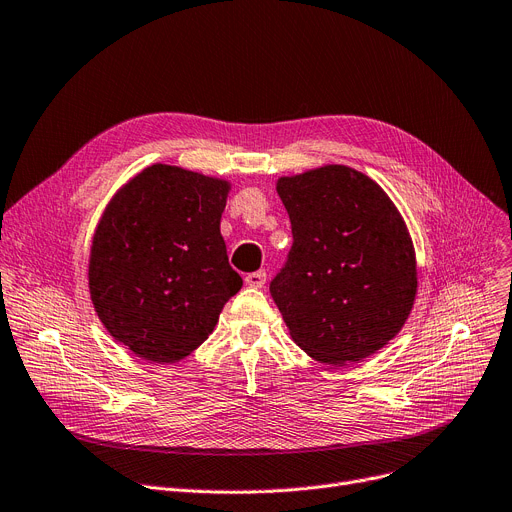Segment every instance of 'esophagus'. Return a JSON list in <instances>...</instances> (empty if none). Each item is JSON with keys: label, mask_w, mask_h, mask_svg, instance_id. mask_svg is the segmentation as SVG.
I'll list each match as a JSON object with an SVG mask.
<instances>
[{"label": "esophagus", "mask_w": 512, "mask_h": 512, "mask_svg": "<svg viewBox=\"0 0 512 512\" xmlns=\"http://www.w3.org/2000/svg\"><path fill=\"white\" fill-rule=\"evenodd\" d=\"M265 280H267V274L265 270H259V272H251L245 276V282L253 288H263L265 286Z\"/></svg>", "instance_id": "obj_1"}]
</instances>
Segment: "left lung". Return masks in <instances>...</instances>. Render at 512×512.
Here are the masks:
<instances>
[{
	"label": "left lung",
	"instance_id": "left-lung-1",
	"mask_svg": "<svg viewBox=\"0 0 512 512\" xmlns=\"http://www.w3.org/2000/svg\"><path fill=\"white\" fill-rule=\"evenodd\" d=\"M292 247L270 282L292 340L313 359L357 363L388 344L411 313L415 251L382 188L346 166L280 178Z\"/></svg>",
	"mask_w": 512,
	"mask_h": 512
}]
</instances>
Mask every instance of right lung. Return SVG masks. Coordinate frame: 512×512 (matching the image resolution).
I'll return each mask as SVG.
<instances>
[{
	"label": "right lung",
	"instance_id": "1",
	"mask_svg": "<svg viewBox=\"0 0 512 512\" xmlns=\"http://www.w3.org/2000/svg\"><path fill=\"white\" fill-rule=\"evenodd\" d=\"M226 195L224 180L155 164L107 205L89 288L107 332L134 355L155 363L191 355L240 290L220 234Z\"/></svg>",
	"mask_w": 512,
	"mask_h": 512
}]
</instances>
